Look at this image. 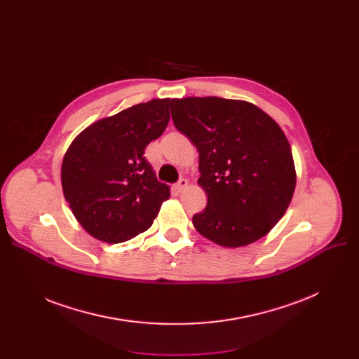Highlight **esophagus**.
I'll return each instance as SVG.
<instances>
[{"label": "esophagus", "instance_id": "esophagus-1", "mask_svg": "<svg viewBox=\"0 0 359 359\" xmlns=\"http://www.w3.org/2000/svg\"><path fill=\"white\" fill-rule=\"evenodd\" d=\"M187 186H189V180H187V179H180V180L175 184L177 192H183Z\"/></svg>", "mask_w": 359, "mask_h": 359}]
</instances>
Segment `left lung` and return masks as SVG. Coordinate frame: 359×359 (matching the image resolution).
<instances>
[{
    "label": "left lung",
    "mask_w": 359,
    "mask_h": 359,
    "mask_svg": "<svg viewBox=\"0 0 359 359\" xmlns=\"http://www.w3.org/2000/svg\"><path fill=\"white\" fill-rule=\"evenodd\" d=\"M170 109L199 153L198 184L208 203L192 218L196 231L224 248L266 236L284 217L297 182L284 130L244 100L172 99Z\"/></svg>",
    "instance_id": "obj_1"
}]
</instances>
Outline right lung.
Listing matches in <instances>:
<instances>
[{
	"instance_id": "obj_1",
	"label": "right lung",
	"mask_w": 359,
	"mask_h": 359,
	"mask_svg": "<svg viewBox=\"0 0 359 359\" xmlns=\"http://www.w3.org/2000/svg\"><path fill=\"white\" fill-rule=\"evenodd\" d=\"M170 99L128 107L87 126L68 147L61 167L65 201L94 238L122 243L153 225L170 187L144 157L170 121Z\"/></svg>"
}]
</instances>
